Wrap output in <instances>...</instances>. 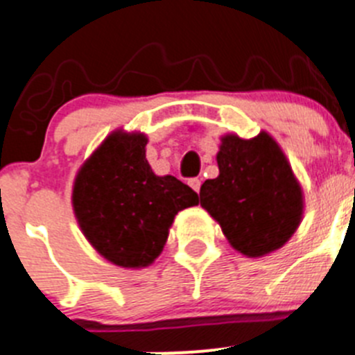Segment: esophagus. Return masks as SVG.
Masks as SVG:
<instances>
[{"instance_id": "1", "label": "esophagus", "mask_w": 355, "mask_h": 355, "mask_svg": "<svg viewBox=\"0 0 355 355\" xmlns=\"http://www.w3.org/2000/svg\"><path fill=\"white\" fill-rule=\"evenodd\" d=\"M188 184H190V187L193 188L197 193H199V191H200V180H199V178H193V180H190V181H188Z\"/></svg>"}]
</instances>
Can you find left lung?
I'll return each instance as SVG.
<instances>
[{"label":"left lung","instance_id":"left-lung-1","mask_svg":"<svg viewBox=\"0 0 355 355\" xmlns=\"http://www.w3.org/2000/svg\"><path fill=\"white\" fill-rule=\"evenodd\" d=\"M218 178L200 187V206L220 223L230 246L246 257L282 248L303 218V190L287 156L268 132L253 139L223 135Z\"/></svg>","mask_w":355,"mask_h":355}]
</instances>
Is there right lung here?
Here are the masks:
<instances>
[{"instance_id":"obj_1","label":"right lung","mask_w":355,"mask_h":355,"mask_svg":"<svg viewBox=\"0 0 355 355\" xmlns=\"http://www.w3.org/2000/svg\"><path fill=\"white\" fill-rule=\"evenodd\" d=\"M148 137L116 130L79 168L71 206L91 246L109 262L139 269L164 250L174 216L199 195L174 175H156Z\"/></svg>"}]
</instances>
